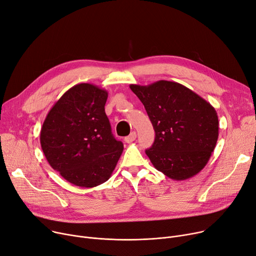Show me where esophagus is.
<instances>
[{
	"instance_id": "obj_1",
	"label": "esophagus",
	"mask_w": 256,
	"mask_h": 256,
	"mask_svg": "<svg viewBox=\"0 0 256 256\" xmlns=\"http://www.w3.org/2000/svg\"><path fill=\"white\" fill-rule=\"evenodd\" d=\"M135 140H136V133H135V131L131 132V133L128 135V136H126V138H124V140H125L127 144H130V142H134Z\"/></svg>"
}]
</instances>
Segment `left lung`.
Returning <instances> with one entry per match:
<instances>
[{
  "label": "left lung",
  "instance_id": "left-lung-1",
  "mask_svg": "<svg viewBox=\"0 0 256 256\" xmlns=\"http://www.w3.org/2000/svg\"><path fill=\"white\" fill-rule=\"evenodd\" d=\"M130 88L142 102L155 130L154 144L146 150L154 168L176 181L198 174L206 166L218 140L215 108L174 82L130 84Z\"/></svg>",
  "mask_w": 256,
  "mask_h": 256
}]
</instances>
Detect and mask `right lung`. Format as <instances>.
Segmentation results:
<instances>
[{
    "mask_svg": "<svg viewBox=\"0 0 256 256\" xmlns=\"http://www.w3.org/2000/svg\"><path fill=\"white\" fill-rule=\"evenodd\" d=\"M108 96L97 86L78 84L54 103L43 122L44 156L75 186L92 188L106 182L124 150L105 114Z\"/></svg>",
    "mask_w": 256,
    "mask_h": 256,
    "instance_id": "obj_1",
    "label": "right lung"
}]
</instances>
